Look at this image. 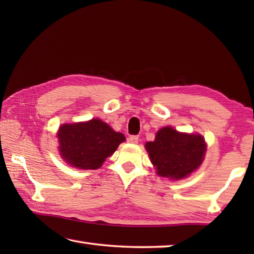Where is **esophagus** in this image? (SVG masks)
Instances as JSON below:
<instances>
[{
    "label": "esophagus",
    "mask_w": 254,
    "mask_h": 254,
    "mask_svg": "<svg viewBox=\"0 0 254 254\" xmlns=\"http://www.w3.org/2000/svg\"><path fill=\"white\" fill-rule=\"evenodd\" d=\"M127 142H130L132 144H136L138 142V136L137 135H131L127 138Z\"/></svg>",
    "instance_id": "obj_1"
}]
</instances>
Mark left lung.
<instances>
[{"mask_svg": "<svg viewBox=\"0 0 254 254\" xmlns=\"http://www.w3.org/2000/svg\"><path fill=\"white\" fill-rule=\"evenodd\" d=\"M146 149L157 174L171 179H182L202 164L206 150L204 138L198 134H183L170 127L160 128Z\"/></svg>", "mask_w": 254, "mask_h": 254, "instance_id": "left-lung-1", "label": "left lung"}]
</instances>
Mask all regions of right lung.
I'll return each instance as SVG.
<instances>
[{
    "label": "right lung",
    "mask_w": 254,
    "mask_h": 254,
    "mask_svg": "<svg viewBox=\"0 0 254 254\" xmlns=\"http://www.w3.org/2000/svg\"><path fill=\"white\" fill-rule=\"evenodd\" d=\"M58 137L63 159L80 169H98L120 143L126 141L122 133L115 132L99 119L63 124L59 128Z\"/></svg>",
    "instance_id": "right-lung-1"
}]
</instances>
